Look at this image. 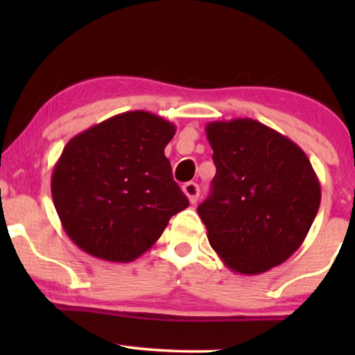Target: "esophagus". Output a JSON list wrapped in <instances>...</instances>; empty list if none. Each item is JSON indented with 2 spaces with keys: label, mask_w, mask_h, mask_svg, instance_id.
<instances>
[{
  "label": "esophagus",
  "mask_w": 355,
  "mask_h": 355,
  "mask_svg": "<svg viewBox=\"0 0 355 355\" xmlns=\"http://www.w3.org/2000/svg\"><path fill=\"white\" fill-rule=\"evenodd\" d=\"M182 192L186 193L189 202H191V203H196L198 200V196H200V189H198L196 182H186V184H184Z\"/></svg>",
  "instance_id": "obj_1"
}]
</instances>
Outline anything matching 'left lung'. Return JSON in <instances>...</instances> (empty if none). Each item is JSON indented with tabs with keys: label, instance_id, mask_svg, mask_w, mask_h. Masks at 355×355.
<instances>
[{
	"label": "left lung",
	"instance_id": "obj_1",
	"mask_svg": "<svg viewBox=\"0 0 355 355\" xmlns=\"http://www.w3.org/2000/svg\"><path fill=\"white\" fill-rule=\"evenodd\" d=\"M216 174L197 208L213 250L227 268L260 275L302 245L322 200L304 150L250 118L205 128Z\"/></svg>",
	"mask_w": 355,
	"mask_h": 355
}]
</instances>
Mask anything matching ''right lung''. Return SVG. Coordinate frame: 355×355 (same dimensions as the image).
<instances>
[{
  "label": "right lung",
  "mask_w": 355,
  "mask_h": 355,
  "mask_svg": "<svg viewBox=\"0 0 355 355\" xmlns=\"http://www.w3.org/2000/svg\"><path fill=\"white\" fill-rule=\"evenodd\" d=\"M176 125L148 111H128L66 144L51 174V197L74 244L106 261L128 263L189 207L164 147Z\"/></svg>",
  "instance_id": "right-lung-1"
}]
</instances>
